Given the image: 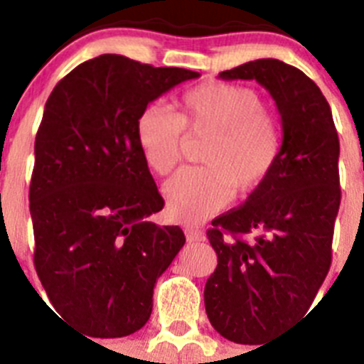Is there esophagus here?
I'll return each instance as SVG.
<instances>
[{"label":"esophagus","instance_id":"esophagus-1","mask_svg":"<svg viewBox=\"0 0 364 364\" xmlns=\"http://www.w3.org/2000/svg\"><path fill=\"white\" fill-rule=\"evenodd\" d=\"M185 235L188 243H198V241H203V239H205V232L199 230V228H186Z\"/></svg>","mask_w":364,"mask_h":364}]
</instances>
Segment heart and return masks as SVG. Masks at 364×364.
Here are the masks:
<instances>
[{
  "label": "heart",
  "mask_w": 364,
  "mask_h": 364,
  "mask_svg": "<svg viewBox=\"0 0 364 364\" xmlns=\"http://www.w3.org/2000/svg\"><path fill=\"white\" fill-rule=\"evenodd\" d=\"M181 110L146 105L136 119V143L152 172L166 176L181 159L186 136L206 137L205 166L185 168L165 185L172 221L198 225L223 210L234 192L259 188L276 168L281 127L252 88L208 81L181 96Z\"/></svg>",
  "instance_id": "obj_1"
}]
</instances>
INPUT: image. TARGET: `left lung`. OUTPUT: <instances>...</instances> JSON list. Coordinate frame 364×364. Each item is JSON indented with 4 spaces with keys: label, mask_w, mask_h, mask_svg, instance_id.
Listing matches in <instances>:
<instances>
[{
    "label": "left lung",
    "mask_w": 364,
    "mask_h": 364,
    "mask_svg": "<svg viewBox=\"0 0 364 364\" xmlns=\"http://www.w3.org/2000/svg\"><path fill=\"white\" fill-rule=\"evenodd\" d=\"M219 77L257 81L283 127L270 178L206 232L218 254L205 284L206 316L228 341L259 345L310 309L330 270L341 203L339 137L328 101L292 65L255 60Z\"/></svg>",
    "instance_id": "1"
}]
</instances>
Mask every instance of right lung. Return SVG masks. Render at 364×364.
<instances>
[{"instance_id": "add662e5", "label": "right lung", "mask_w": 364, "mask_h": 364, "mask_svg": "<svg viewBox=\"0 0 364 364\" xmlns=\"http://www.w3.org/2000/svg\"><path fill=\"white\" fill-rule=\"evenodd\" d=\"M196 77L103 54L77 65L45 105L28 194L34 267L55 312L88 336L141 328L156 281L185 245L181 228L149 219L165 201L136 143V119Z\"/></svg>"}]
</instances>
